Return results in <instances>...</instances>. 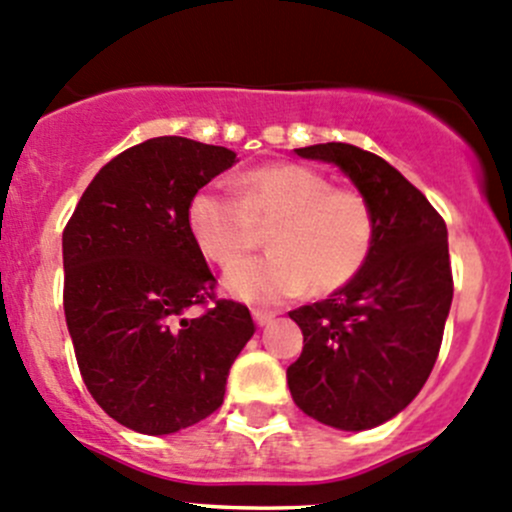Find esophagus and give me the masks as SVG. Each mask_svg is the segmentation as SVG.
<instances>
[{
    "instance_id": "1",
    "label": "esophagus",
    "mask_w": 512,
    "mask_h": 512,
    "mask_svg": "<svg viewBox=\"0 0 512 512\" xmlns=\"http://www.w3.org/2000/svg\"><path fill=\"white\" fill-rule=\"evenodd\" d=\"M252 319H255V324H257V326H267V324H272L274 314H272V311L252 309Z\"/></svg>"
}]
</instances>
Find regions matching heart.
Returning a JSON list of instances; mask_svg holds the SVG:
<instances>
[{"label":"heart","mask_w":512,"mask_h":512,"mask_svg":"<svg viewBox=\"0 0 512 512\" xmlns=\"http://www.w3.org/2000/svg\"><path fill=\"white\" fill-rule=\"evenodd\" d=\"M237 191L203 186L188 201V230L198 250L228 267L274 227L273 255L243 261L225 274L230 297L257 306L297 299L309 287L336 292L365 267L375 245V213L368 198L333 188L316 169L270 164L247 171Z\"/></svg>","instance_id":"b5f03b06"}]
</instances>
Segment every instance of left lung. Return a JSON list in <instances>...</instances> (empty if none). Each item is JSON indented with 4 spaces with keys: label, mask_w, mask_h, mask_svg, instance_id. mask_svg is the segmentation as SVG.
Wrapping results in <instances>:
<instances>
[{
    "label": "left lung",
    "mask_w": 512,
    "mask_h": 512,
    "mask_svg": "<svg viewBox=\"0 0 512 512\" xmlns=\"http://www.w3.org/2000/svg\"><path fill=\"white\" fill-rule=\"evenodd\" d=\"M294 152L336 164L368 198L375 245L346 287L289 311L304 333L289 392L316 422L373 429L410 405L437 363L454 297L446 223L378 154L343 142Z\"/></svg>",
    "instance_id": "obj_1"
}]
</instances>
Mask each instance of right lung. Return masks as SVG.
<instances>
[{
	"mask_svg": "<svg viewBox=\"0 0 512 512\" xmlns=\"http://www.w3.org/2000/svg\"><path fill=\"white\" fill-rule=\"evenodd\" d=\"M235 152L154 137L98 171L63 230V309L83 383L127 429L174 434L223 405L255 333L247 306L215 299L188 201ZM214 304L201 317L193 305Z\"/></svg>",
	"mask_w": 512,
	"mask_h": 512,
	"instance_id": "obj_1",
	"label": "right lung"
}]
</instances>
